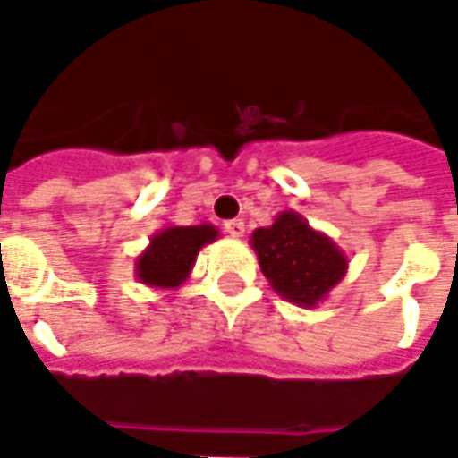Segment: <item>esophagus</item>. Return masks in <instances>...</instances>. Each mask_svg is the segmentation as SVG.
<instances>
[{
    "mask_svg": "<svg viewBox=\"0 0 458 458\" xmlns=\"http://www.w3.org/2000/svg\"><path fill=\"white\" fill-rule=\"evenodd\" d=\"M223 228H225V233H228V235H233V238H243V233H245L243 220H228Z\"/></svg>",
    "mask_w": 458,
    "mask_h": 458,
    "instance_id": "1",
    "label": "esophagus"
}]
</instances>
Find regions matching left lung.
<instances>
[{
  "label": "left lung",
  "instance_id": "1",
  "mask_svg": "<svg viewBox=\"0 0 458 458\" xmlns=\"http://www.w3.org/2000/svg\"><path fill=\"white\" fill-rule=\"evenodd\" d=\"M250 245L271 289L296 307L314 309L347 274L350 260L329 235L314 230L293 210H284L268 228H256Z\"/></svg>",
  "mask_w": 458,
  "mask_h": 458
}]
</instances>
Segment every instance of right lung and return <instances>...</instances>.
Listing matches in <instances>:
<instances>
[{
    "instance_id": "obj_1",
    "label": "right lung",
    "mask_w": 458,
    "mask_h": 458,
    "mask_svg": "<svg viewBox=\"0 0 458 458\" xmlns=\"http://www.w3.org/2000/svg\"><path fill=\"white\" fill-rule=\"evenodd\" d=\"M220 230L202 225H166L149 238V245L136 256L134 276L149 289L172 292L192 274L198 253L208 243L217 241Z\"/></svg>"
}]
</instances>
